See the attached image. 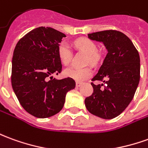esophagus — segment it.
I'll list each match as a JSON object with an SVG mask.
<instances>
[{
  "instance_id": "1",
  "label": "esophagus",
  "mask_w": 148,
  "mask_h": 148,
  "mask_svg": "<svg viewBox=\"0 0 148 148\" xmlns=\"http://www.w3.org/2000/svg\"><path fill=\"white\" fill-rule=\"evenodd\" d=\"M82 85V82H76V86H77V87L81 86Z\"/></svg>"
}]
</instances>
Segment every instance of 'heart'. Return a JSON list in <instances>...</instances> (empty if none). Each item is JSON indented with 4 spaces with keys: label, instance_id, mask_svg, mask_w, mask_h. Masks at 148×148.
Returning <instances> with one entry per match:
<instances>
[{
    "label": "heart",
    "instance_id": "b5f03b06",
    "mask_svg": "<svg viewBox=\"0 0 148 148\" xmlns=\"http://www.w3.org/2000/svg\"><path fill=\"white\" fill-rule=\"evenodd\" d=\"M74 44L79 50L84 52L88 55L89 62H90L91 64L95 63L98 59V53H97L98 49L95 42H93L87 38H81L77 40ZM58 53L61 62L64 65H68L71 62L72 51L68 43L66 42H61L58 49ZM92 74H93L92 70L89 67H86V68L68 67L64 71L65 76L71 77L77 82L84 81L90 77Z\"/></svg>",
    "mask_w": 148,
    "mask_h": 148
}]
</instances>
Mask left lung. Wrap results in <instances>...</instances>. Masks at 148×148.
<instances>
[{
    "label": "left lung",
    "mask_w": 148,
    "mask_h": 148,
    "mask_svg": "<svg viewBox=\"0 0 148 148\" xmlns=\"http://www.w3.org/2000/svg\"><path fill=\"white\" fill-rule=\"evenodd\" d=\"M92 41L102 42L107 50L91 83L94 92L85 99L90 113L104 119L117 117L132 102L140 78L139 52L127 36L116 30L89 34Z\"/></svg>",
    "instance_id": "left-lung-1"
}]
</instances>
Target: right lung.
<instances>
[{"mask_svg": "<svg viewBox=\"0 0 148 148\" xmlns=\"http://www.w3.org/2000/svg\"><path fill=\"white\" fill-rule=\"evenodd\" d=\"M66 36L50 27L36 28L21 38L13 51L12 86L25 110L45 119L62 109L66 93L75 87L71 77L53 78L62 66L58 49Z\"/></svg>", "mask_w": 148, "mask_h": 148, "instance_id": "obj_1", "label": "right lung"}]
</instances>
